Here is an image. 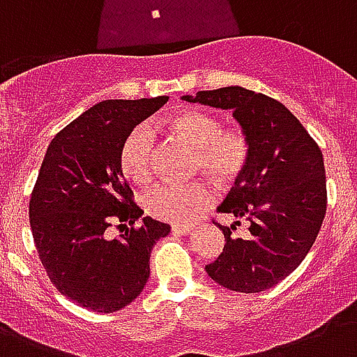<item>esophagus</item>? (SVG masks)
Returning a JSON list of instances; mask_svg holds the SVG:
<instances>
[{"label":"esophagus","mask_w":357,"mask_h":357,"mask_svg":"<svg viewBox=\"0 0 357 357\" xmlns=\"http://www.w3.org/2000/svg\"><path fill=\"white\" fill-rule=\"evenodd\" d=\"M172 231L178 235H189L192 231V226H185V224H174Z\"/></svg>","instance_id":"1"}]
</instances>
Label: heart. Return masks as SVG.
<instances>
[{"mask_svg": "<svg viewBox=\"0 0 357 357\" xmlns=\"http://www.w3.org/2000/svg\"><path fill=\"white\" fill-rule=\"evenodd\" d=\"M174 133L196 150V168L222 185L241 178L248 165L250 144L241 131H224L220 120L204 111H185L168 122ZM155 133L148 123L135 126L120 148V167L129 179L142 183L151 176ZM215 202V192L204 181H159L144 195V206L153 217L170 222H189Z\"/></svg>", "mask_w": 357, "mask_h": 357, "instance_id": "1", "label": "heart"}]
</instances>
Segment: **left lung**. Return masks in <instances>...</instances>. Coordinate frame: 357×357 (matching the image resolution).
Returning <instances> with one entry per match:
<instances>
[{
  "label": "left lung",
  "instance_id": "1",
  "mask_svg": "<svg viewBox=\"0 0 357 357\" xmlns=\"http://www.w3.org/2000/svg\"><path fill=\"white\" fill-rule=\"evenodd\" d=\"M185 102L229 109L248 139V165L217 207L246 218L250 235L231 237L222 226V254L206 265L211 280L237 293L274 287L304 261L326 215V172L322 151L298 119L278 100L224 86L183 96Z\"/></svg>",
  "mask_w": 357,
  "mask_h": 357
}]
</instances>
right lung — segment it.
<instances>
[{
    "label": "right lung",
    "instance_id": "right-lung-1",
    "mask_svg": "<svg viewBox=\"0 0 357 357\" xmlns=\"http://www.w3.org/2000/svg\"><path fill=\"white\" fill-rule=\"evenodd\" d=\"M168 102V96L105 100L61 129L47 146L29 218L33 241L52 283L66 298L98 313H113L131 304L150 276L153 244L170 226L133 202L123 179L120 148L139 126ZM113 222L132 226L111 239Z\"/></svg>",
    "mask_w": 357,
    "mask_h": 357
}]
</instances>
